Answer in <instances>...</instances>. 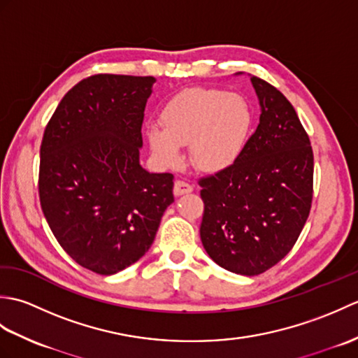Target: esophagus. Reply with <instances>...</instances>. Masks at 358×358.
Segmentation results:
<instances>
[{"label": "esophagus", "mask_w": 358, "mask_h": 358, "mask_svg": "<svg viewBox=\"0 0 358 358\" xmlns=\"http://www.w3.org/2000/svg\"><path fill=\"white\" fill-rule=\"evenodd\" d=\"M194 191V187L187 183V181L183 180H177L173 185V194L180 196V195H185V194H191Z\"/></svg>", "instance_id": "esophagus-1"}]
</instances>
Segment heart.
I'll return each instance as SVG.
<instances>
[{"label":"heart","instance_id":"heart-1","mask_svg":"<svg viewBox=\"0 0 358 358\" xmlns=\"http://www.w3.org/2000/svg\"><path fill=\"white\" fill-rule=\"evenodd\" d=\"M252 120V109L245 96L223 89L191 87L166 103L159 113L163 129L149 126L146 138L152 152L166 164L177 166L180 148L189 146V157L196 169L215 173L241 157Z\"/></svg>","mask_w":358,"mask_h":358}]
</instances>
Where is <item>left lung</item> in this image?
Returning a JSON list of instances; mask_svg holds the SVG:
<instances>
[{
    "mask_svg": "<svg viewBox=\"0 0 358 358\" xmlns=\"http://www.w3.org/2000/svg\"><path fill=\"white\" fill-rule=\"evenodd\" d=\"M262 115L241 157L199 180L204 203L201 243L222 268L258 275L299 240L314 194V152L292 104L250 77Z\"/></svg>",
    "mask_w": 358,
    "mask_h": 358,
    "instance_id": "left-lung-1",
    "label": "left lung"
}]
</instances>
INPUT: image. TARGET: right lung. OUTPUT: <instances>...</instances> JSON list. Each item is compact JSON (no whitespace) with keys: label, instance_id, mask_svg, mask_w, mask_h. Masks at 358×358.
<instances>
[{"label":"right lung","instance_id":"1","mask_svg":"<svg viewBox=\"0 0 358 358\" xmlns=\"http://www.w3.org/2000/svg\"><path fill=\"white\" fill-rule=\"evenodd\" d=\"M154 77L98 73L67 92L44 129L38 194L71 258L112 275L148 252L173 175L140 166L144 108Z\"/></svg>","mask_w":358,"mask_h":358}]
</instances>
